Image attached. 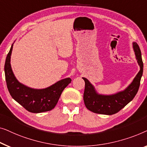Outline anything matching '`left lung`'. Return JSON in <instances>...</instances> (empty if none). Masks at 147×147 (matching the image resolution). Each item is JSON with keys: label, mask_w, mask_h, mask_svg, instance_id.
<instances>
[{"label": "left lung", "mask_w": 147, "mask_h": 147, "mask_svg": "<svg viewBox=\"0 0 147 147\" xmlns=\"http://www.w3.org/2000/svg\"><path fill=\"white\" fill-rule=\"evenodd\" d=\"M133 48L140 69L132 83L124 91L108 96L98 94L90 82L86 78H82L85 82L83 99L84 105L88 110L97 114L111 115L121 111L134 98L140 86L143 73V63L137 43L133 42Z\"/></svg>", "instance_id": "obj_1"}]
</instances>
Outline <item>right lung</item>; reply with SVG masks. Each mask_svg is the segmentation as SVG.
I'll list each match as a JSON object with an SVG mask.
<instances>
[{
	"mask_svg": "<svg viewBox=\"0 0 147 147\" xmlns=\"http://www.w3.org/2000/svg\"><path fill=\"white\" fill-rule=\"evenodd\" d=\"M11 48L8 53L5 64V79L11 96L26 111L39 113L51 111L57 105L63 90L71 82L70 78L59 80L44 89H33L20 83L12 73L11 66Z\"/></svg>",
	"mask_w": 147,
	"mask_h": 147,
	"instance_id": "1",
	"label": "right lung"
}]
</instances>
